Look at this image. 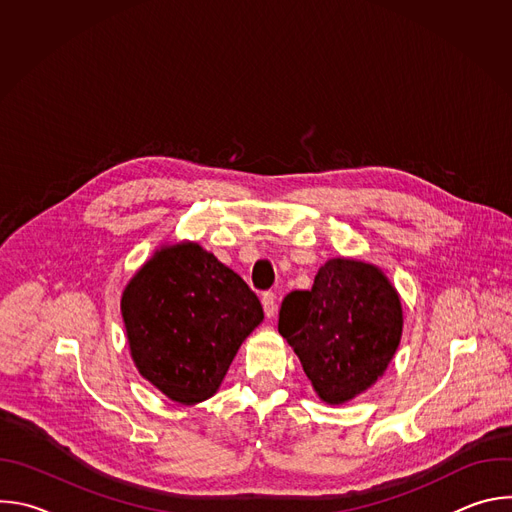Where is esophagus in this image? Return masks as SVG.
Segmentation results:
<instances>
[{
    "label": "esophagus",
    "mask_w": 512,
    "mask_h": 512,
    "mask_svg": "<svg viewBox=\"0 0 512 512\" xmlns=\"http://www.w3.org/2000/svg\"><path fill=\"white\" fill-rule=\"evenodd\" d=\"M261 304H263L265 316H267V318H273L275 312H277V302H275V294H273V291H265L263 298H261Z\"/></svg>",
    "instance_id": "1"
}]
</instances>
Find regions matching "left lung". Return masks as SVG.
Masks as SVG:
<instances>
[{"mask_svg": "<svg viewBox=\"0 0 512 512\" xmlns=\"http://www.w3.org/2000/svg\"><path fill=\"white\" fill-rule=\"evenodd\" d=\"M277 328L318 397L342 405L387 371L401 342L403 310L379 267L338 257L320 267L312 289L285 296Z\"/></svg>", "mask_w": 512, "mask_h": 512, "instance_id": "left-lung-1", "label": "left lung"}]
</instances>
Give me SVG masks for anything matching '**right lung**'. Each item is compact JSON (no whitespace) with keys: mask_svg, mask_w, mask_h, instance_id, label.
<instances>
[{"mask_svg":"<svg viewBox=\"0 0 512 512\" xmlns=\"http://www.w3.org/2000/svg\"><path fill=\"white\" fill-rule=\"evenodd\" d=\"M121 314L141 377L182 405L216 393L263 320L255 291L198 243L166 245L145 261L123 291Z\"/></svg>","mask_w":512,"mask_h":512,"instance_id":"right-lung-1","label":"right lung"}]
</instances>
